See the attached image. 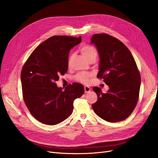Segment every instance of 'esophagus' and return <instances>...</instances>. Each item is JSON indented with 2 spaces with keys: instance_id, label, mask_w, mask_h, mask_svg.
<instances>
[{
  "instance_id": "34e87169",
  "label": "esophagus",
  "mask_w": 158,
  "mask_h": 158,
  "mask_svg": "<svg viewBox=\"0 0 158 158\" xmlns=\"http://www.w3.org/2000/svg\"><path fill=\"white\" fill-rule=\"evenodd\" d=\"M84 91H85V93H89L91 91V88L89 86H86V85H85Z\"/></svg>"
}]
</instances>
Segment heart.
Instances as JSON below:
<instances>
[{
  "label": "heart",
  "instance_id": "heart-1",
  "mask_svg": "<svg viewBox=\"0 0 158 158\" xmlns=\"http://www.w3.org/2000/svg\"><path fill=\"white\" fill-rule=\"evenodd\" d=\"M81 53L82 54L84 58L88 60L93 57H96L97 51L94 47L91 45H84L80 49ZM92 75L90 74H86L84 73H81L78 74L75 76V79L84 84H88L89 82V80Z\"/></svg>",
  "mask_w": 158,
  "mask_h": 158
}]
</instances>
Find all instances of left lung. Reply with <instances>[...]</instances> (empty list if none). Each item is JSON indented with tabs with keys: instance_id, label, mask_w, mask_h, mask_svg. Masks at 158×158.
Returning a JSON list of instances; mask_svg holds the SVG:
<instances>
[{
	"instance_id": "left-lung-1",
	"label": "left lung",
	"mask_w": 158,
	"mask_h": 158,
	"mask_svg": "<svg viewBox=\"0 0 158 158\" xmlns=\"http://www.w3.org/2000/svg\"><path fill=\"white\" fill-rule=\"evenodd\" d=\"M90 44L96 47L99 56L97 77L108 86L106 93L94 87L98 101L92 108L103 120L116 123L125 120L135 109L139 97L140 74L135 59L127 47L106 33L94 34Z\"/></svg>"
}]
</instances>
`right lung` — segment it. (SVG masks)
Here are the masks:
<instances>
[{"label": "right lung", "mask_w": 158, "mask_h": 158, "mask_svg": "<svg viewBox=\"0 0 158 158\" xmlns=\"http://www.w3.org/2000/svg\"><path fill=\"white\" fill-rule=\"evenodd\" d=\"M81 41V36H52L36 47L23 66V101L32 116L45 125H55L70 117L74 99L84 93L79 83L64 89L55 83L68 70L70 49Z\"/></svg>", "instance_id": "right-lung-1"}]
</instances>
